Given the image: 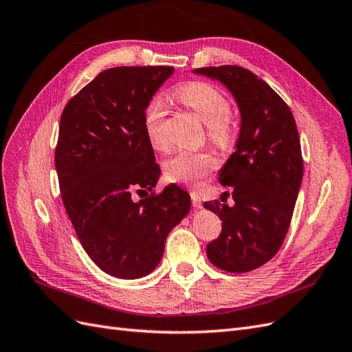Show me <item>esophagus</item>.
I'll return each mask as SVG.
<instances>
[{"instance_id": "1", "label": "esophagus", "mask_w": 352, "mask_h": 352, "mask_svg": "<svg viewBox=\"0 0 352 352\" xmlns=\"http://www.w3.org/2000/svg\"><path fill=\"white\" fill-rule=\"evenodd\" d=\"M190 199H192V206L195 208H202V202H201V197L198 192H195V190H192L190 192Z\"/></svg>"}]
</instances>
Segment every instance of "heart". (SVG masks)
<instances>
[{
  "label": "heart",
  "instance_id": "heart-1",
  "mask_svg": "<svg viewBox=\"0 0 352 352\" xmlns=\"http://www.w3.org/2000/svg\"><path fill=\"white\" fill-rule=\"evenodd\" d=\"M175 98L197 114L207 126L211 142L228 148L236 138V126L229 114V101L214 85L207 82H188L179 87ZM166 109L160 100H151L144 110V129L154 150H164ZM219 167L217 160L207 153L182 151L168 158L163 166L164 176L170 182L198 186Z\"/></svg>",
  "mask_w": 352,
  "mask_h": 352
}]
</instances>
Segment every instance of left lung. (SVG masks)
<instances>
[{
    "label": "left lung",
    "mask_w": 352,
    "mask_h": 352,
    "mask_svg": "<svg viewBox=\"0 0 352 352\" xmlns=\"http://www.w3.org/2000/svg\"><path fill=\"white\" fill-rule=\"evenodd\" d=\"M194 73L221 82L239 107L236 150L219 173L235 206L216 199L204 207L223 221L220 236L207 245L208 260L247 273L274 257L289 229L304 173L300 135L289 107L257 74L239 66Z\"/></svg>",
    "instance_id": "1"
}]
</instances>
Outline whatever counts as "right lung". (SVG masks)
Masks as SVG:
<instances>
[{"label": "right lung", "mask_w": 352, "mask_h": 352, "mask_svg": "<svg viewBox=\"0 0 352 352\" xmlns=\"http://www.w3.org/2000/svg\"><path fill=\"white\" fill-rule=\"evenodd\" d=\"M173 67H113L67 102L60 119L56 168L61 198L83 250L120 279H140L162 260L166 238L190 210L176 185L153 190L160 177L144 129V110Z\"/></svg>", "instance_id": "add662e5"}]
</instances>
